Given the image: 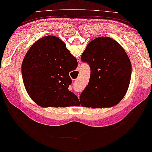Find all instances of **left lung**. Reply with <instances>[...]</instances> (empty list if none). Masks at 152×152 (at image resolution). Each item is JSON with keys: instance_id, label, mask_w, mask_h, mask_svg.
<instances>
[{"instance_id": "left-lung-1", "label": "left lung", "mask_w": 152, "mask_h": 152, "mask_svg": "<svg viewBox=\"0 0 152 152\" xmlns=\"http://www.w3.org/2000/svg\"><path fill=\"white\" fill-rule=\"evenodd\" d=\"M81 60L89 65L91 76L79 105L98 108L119 103L128 89L132 71L130 61L121 46L108 37H99L88 45Z\"/></svg>"}]
</instances>
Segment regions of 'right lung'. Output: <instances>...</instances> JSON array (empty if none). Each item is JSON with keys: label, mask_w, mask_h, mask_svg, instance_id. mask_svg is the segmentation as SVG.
Listing matches in <instances>:
<instances>
[{"label": "right lung", "mask_w": 152, "mask_h": 152, "mask_svg": "<svg viewBox=\"0 0 152 152\" xmlns=\"http://www.w3.org/2000/svg\"><path fill=\"white\" fill-rule=\"evenodd\" d=\"M77 59L58 37L47 36L33 45L22 64L24 84L28 95L42 107L77 105L79 99L69 91V72L77 67Z\"/></svg>", "instance_id": "right-lung-1"}]
</instances>
